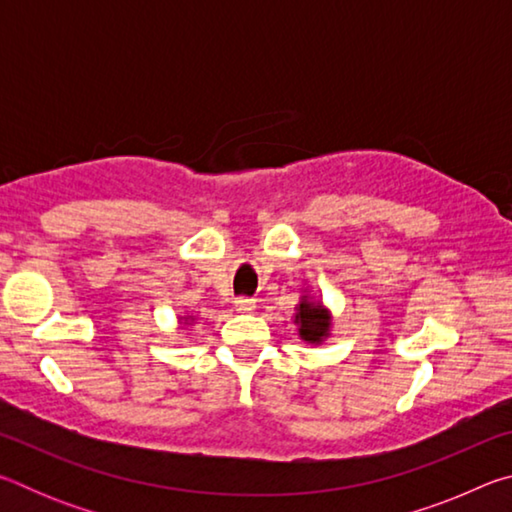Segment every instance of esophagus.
<instances>
[{
  "instance_id": "34e87169",
  "label": "esophagus",
  "mask_w": 512,
  "mask_h": 512,
  "mask_svg": "<svg viewBox=\"0 0 512 512\" xmlns=\"http://www.w3.org/2000/svg\"><path fill=\"white\" fill-rule=\"evenodd\" d=\"M235 307H237L239 314H253L257 305H255V300H253V298L241 296V298H237V300H235Z\"/></svg>"
}]
</instances>
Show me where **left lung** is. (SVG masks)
<instances>
[{
	"mask_svg": "<svg viewBox=\"0 0 512 512\" xmlns=\"http://www.w3.org/2000/svg\"><path fill=\"white\" fill-rule=\"evenodd\" d=\"M296 309V325L300 339L316 345L323 343V339H327L329 334V325H332L329 311L320 305V302L309 300V296H302Z\"/></svg>",
	"mask_w": 512,
	"mask_h": 512,
	"instance_id": "obj_1",
	"label": "left lung"
}]
</instances>
